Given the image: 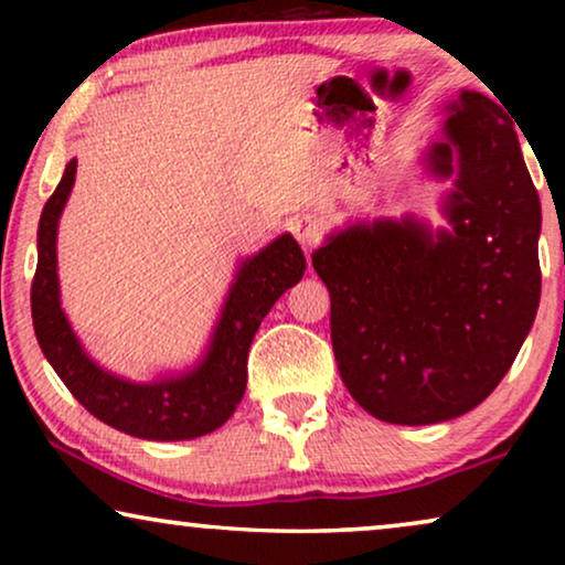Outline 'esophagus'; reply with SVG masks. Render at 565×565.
Wrapping results in <instances>:
<instances>
[{"label":"esophagus","instance_id":"esophagus-1","mask_svg":"<svg viewBox=\"0 0 565 565\" xmlns=\"http://www.w3.org/2000/svg\"><path fill=\"white\" fill-rule=\"evenodd\" d=\"M321 223L313 218V215H303V218L298 221V226H296V236H298V242L306 246V249H313L316 244L321 242Z\"/></svg>","mask_w":565,"mask_h":565}]
</instances>
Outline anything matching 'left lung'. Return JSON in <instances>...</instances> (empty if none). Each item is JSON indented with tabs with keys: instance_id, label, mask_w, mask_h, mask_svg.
Masks as SVG:
<instances>
[{
	"instance_id": "left-lung-1",
	"label": "left lung",
	"mask_w": 565,
	"mask_h": 565,
	"mask_svg": "<svg viewBox=\"0 0 565 565\" xmlns=\"http://www.w3.org/2000/svg\"><path fill=\"white\" fill-rule=\"evenodd\" d=\"M427 169L455 177L431 231L404 215L352 223L313 252L352 398L388 424L468 414L501 383L540 303V198L514 122L481 92L447 105Z\"/></svg>"
}]
</instances>
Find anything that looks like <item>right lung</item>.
Returning <instances> with one entry per match:
<instances>
[{"label": "right lung", "mask_w": 565, "mask_h": 565, "mask_svg": "<svg viewBox=\"0 0 565 565\" xmlns=\"http://www.w3.org/2000/svg\"><path fill=\"white\" fill-rule=\"evenodd\" d=\"M74 177L76 159L66 164L38 223V267L30 308L45 360L92 416L130 437L177 443L218 429L244 398L246 358L262 319L277 298L303 277L306 257L298 242L290 234H282L242 262L205 358L195 367L153 383L126 381L107 373L84 352L61 308L56 234Z\"/></svg>", "instance_id": "right-lung-1"}]
</instances>
